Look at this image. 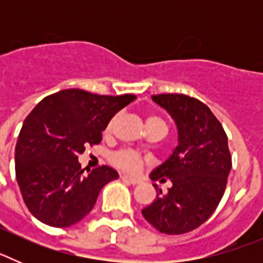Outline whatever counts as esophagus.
<instances>
[{
	"instance_id": "34e87169",
	"label": "esophagus",
	"mask_w": 263,
	"mask_h": 263,
	"mask_svg": "<svg viewBox=\"0 0 263 263\" xmlns=\"http://www.w3.org/2000/svg\"><path fill=\"white\" fill-rule=\"evenodd\" d=\"M121 178L124 179V180H126V182H129L130 184H133V185L139 184V183H141V179H139V178H134V176L126 175V174H122V175H121Z\"/></svg>"
}]
</instances>
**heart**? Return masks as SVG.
Masks as SVG:
<instances>
[{"instance_id":"b5f03b06","label":"heart","mask_w":263,"mask_h":263,"mask_svg":"<svg viewBox=\"0 0 263 263\" xmlns=\"http://www.w3.org/2000/svg\"><path fill=\"white\" fill-rule=\"evenodd\" d=\"M115 122H116V117H113L110 121H109V124L106 125L105 127L106 133H109V132L113 129ZM146 125H147V127H152V126L167 127L166 122H164L160 117H158V116H148L147 120H146ZM111 159H113V163H115L116 166L125 170V171H130V173H134V171L139 170V167L142 166L143 163L142 155L138 154V153L134 152V150H129V148H125V150H120V152L115 153L113 157H111Z\"/></svg>"}]
</instances>
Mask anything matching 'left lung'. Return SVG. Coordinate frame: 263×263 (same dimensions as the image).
Returning <instances> with one entry per match:
<instances>
[{
	"instance_id": "8db88e82",
	"label": "left lung",
	"mask_w": 263,
	"mask_h": 263,
	"mask_svg": "<svg viewBox=\"0 0 263 263\" xmlns=\"http://www.w3.org/2000/svg\"><path fill=\"white\" fill-rule=\"evenodd\" d=\"M153 101L175 120L179 143L171 157L150 174L153 180L168 178L173 187L162 192L154 184L157 199L143 208L142 215L160 233H188L212 216L224 195L232 168L228 137L200 100L162 93L154 95Z\"/></svg>"
}]
</instances>
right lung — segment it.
<instances>
[{
  "label": "right lung",
  "mask_w": 263,
  "mask_h": 263,
  "mask_svg": "<svg viewBox=\"0 0 263 263\" xmlns=\"http://www.w3.org/2000/svg\"><path fill=\"white\" fill-rule=\"evenodd\" d=\"M134 95L105 96L63 89L45 97L26 117L15 145V176L23 201L43 224L66 228L84 218L116 170L81 168L85 146L99 145L103 130Z\"/></svg>",
  "instance_id": "add662e5"
}]
</instances>
